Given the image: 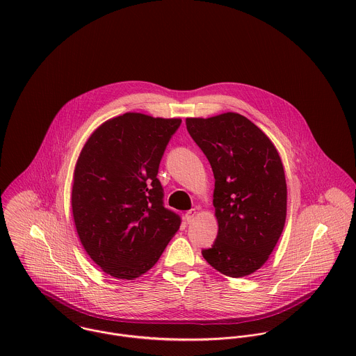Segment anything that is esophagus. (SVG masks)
Masks as SVG:
<instances>
[{
	"label": "esophagus",
	"instance_id": "34e87169",
	"mask_svg": "<svg viewBox=\"0 0 356 356\" xmlns=\"http://www.w3.org/2000/svg\"><path fill=\"white\" fill-rule=\"evenodd\" d=\"M196 215H197V209H196V208H193V209H189V211L185 213V220H186L188 223H192V222L195 220Z\"/></svg>",
	"mask_w": 356,
	"mask_h": 356
}]
</instances>
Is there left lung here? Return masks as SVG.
Returning a JSON list of instances; mask_svg holds the SVG:
<instances>
[{
	"label": "left lung",
	"instance_id": "left-lung-1",
	"mask_svg": "<svg viewBox=\"0 0 356 356\" xmlns=\"http://www.w3.org/2000/svg\"><path fill=\"white\" fill-rule=\"evenodd\" d=\"M186 129L215 178L212 203L219 229L203 257L227 277L250 275L267 261L285 226L281 157L270 138L236 112L188 118Z\"/></svg>",
	"mask_w": 356,
	"mask_h": 356
}]
</instances>
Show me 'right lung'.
<instances>
[{
    "label": "right lung",
    "instance_id": "obj_1",
    "mask_svg": "<svg viewBox=\"0 0 356 356\" xmlns=\"http://www.w3.org/2000/svg\"><path fill=\"white\" fill-rule=\"evenodd\" d=\"M181 122L126 112L99 126L79 153L71 192L76 233L113 278L145 274L179 229L181 218L163 205L157 172Z\"/></svg>",
    "mask_w": 356,
    "mask_h": 356
}]
</instances>
